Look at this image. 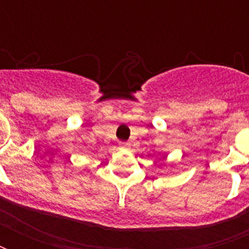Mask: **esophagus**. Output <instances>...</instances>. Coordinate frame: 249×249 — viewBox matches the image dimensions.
Returning a JSON list of instances; mask_svg holds the SVG:
<instances>
[{
    "label": "esophagus",
    "instance_id": "34e87169",
    "mask_svg": "<svg viewBox=\"0 0 249 249\" xmlns=\"http://www.w3.org/2000/svg\"><path fill=\"white\" fill-rule=\"evenodd\" d=\"M119 146H120L121 148H126L129 146V143L128 142H120V143H119Z\"/></svg>",
    "mask_w": 249,
    "mask_h": 249
}]
</instances>
